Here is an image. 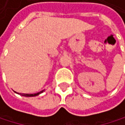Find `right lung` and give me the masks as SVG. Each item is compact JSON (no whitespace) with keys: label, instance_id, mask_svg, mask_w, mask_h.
Listing matches in <instances>:
<instances>
[{"label":"right lung","instance_id":"add662e5","mask_svg":"<svg viewBox=\"0 0 125 125\" xmlns=\"http://www.w3.org/2000/svg\"><path fill=\"white\" fill-rule=\"evenodd\" d=\"M44 91V90H42V91H40V92H38L37 93H34V94H27V93H20V95H23V96H26V97H33V96H36V95H40V93H42V92Z\"/></svg>","mask_w":125,"mask_h":125}]
</instances>
